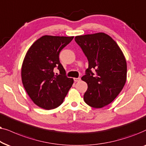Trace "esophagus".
Here are the masks:
<instances>
[{
	"instance_id": "esophagus-1",
	"label": "esophagus",
	"mask_w": 146,
	"mask_h": 146,
	"mask_svg": "<svg viewBox=\"0 0 146 146\" xmlns=\"http://www.w3.org/2000/svg\"><path fill=\"white\" fill-rule=\"evenodd\" d=\"M74 81L75 82H78V81H81V78H79V77H78V78H74Z\"/></svg>"
}]
</instances>
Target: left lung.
<instances>
[{"label":"left lung","instance_id":"8db88e82","mask_svg":"<svg viewBox=\"0 0 146 146\" xmlns=\"http://www.w3.org/2000/svg\"><path fill=\"white\" fill-rule=\"evenodd\" d=\"M75 40L89 62L85 75L81 77L88 86L83 99L89 106L102 108L115 100L125 85V58L115 40L104 33L76 36Z\"/></svg>","mask_w":146,"mask_h":146}]
</instances>
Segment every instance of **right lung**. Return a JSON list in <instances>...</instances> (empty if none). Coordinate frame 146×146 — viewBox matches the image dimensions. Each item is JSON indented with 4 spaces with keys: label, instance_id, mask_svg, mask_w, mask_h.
<instances>
[{
    "label": "right lung",
    "instance_id": "1",
    "mask_svg": "<svg viewBox=\"0 0 146 146\" xmlns=\"http://www.w3.org/2000/svg\"><path fill=\"white\" fill-rule=\"evenodd\" d=\"M74 36L44 35L34 42L25 55L21 68L22 82L34 104L44 110L59 107L73 83L66 76L59 61L61 50ZM60 74L55 75L54 68Z\"/></svg>",
    "mask_w": 146,
    "mask_h": 146
}]
</instances>
